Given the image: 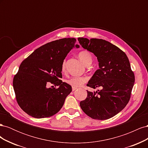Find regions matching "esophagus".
I'll return each mask as SVG.
<instances>
[{
	"mask_svg": "<svg viewBox=\"0 0 148 148\" xmlns=\"http://www.w3.org/2000/svg\"><path fill=\"white\" fill-rule=\"evenodd\" d=\"M77 88H75V87H73L72 88V91H75V90H77Z\"/></svg>",
	"mask_w": 148,
	"mask_h": 148,
	"instance_id": "esophagus-1",
	"label": "esophagus"
}]
</instances>
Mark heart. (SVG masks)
<instances>
[{"mask_svg":"<svg viewBox=\"0 0 148 148\" xmlns=\"http://www.w3.org/2000/svg\"><path fill=\"white\" fill-rule=\"evenodd\" d=\"M78 57L86 66H89L92 61L91 54L87 51H82L79 52L78 53ZM62 71L65 70V60H64L62 64ZM87 81L88 78L86 77H73L67 80V83L73 87L77 88L81 86Z\"/></svg>","mask_w":148,"mask_h":148,"instance_id":"obj_1","label":"heart"}]
</instances>
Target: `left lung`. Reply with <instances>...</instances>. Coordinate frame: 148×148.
<instances>
[{"mask_svg":"<svg viewBox=\"0 0 148 148\" xmlns=\"http://www.w3.org/2000/svg\"><path fill=\"white\" fill-rule=\"evenodd\" d=\"M82 46L92 52L99 62L97 70L87 86L101 90L87 91L88 96L79 105L89 117L106 120L123 110L130 99L135 75L125 53L109 41L101 39L78 38Z\"/></svg>","mask_w":148,"mask_h":148,"instance_id":"8db88e82","label":"left lung"}]
</instances>
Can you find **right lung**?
<instances>
[{"mask_svg": "<svg viewBox=\"0 0 148 148\" xmlns=\"http://www.w3.org/2000/svg\"><path fill=\"white\" fill-rule=\"evenodd\" d=\"M75 38H63L38 48L20 65L13 80L16 99L21 109L31 117H51L63 106L71 86L62 81V64L75 44ZM57 88L47 87L49 83Z\"/></svg>", "mask_w": 148, "mask_h": 148, "instance_id": "1", "label": "right lung"}]
</instances>
